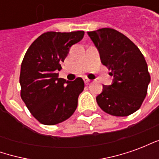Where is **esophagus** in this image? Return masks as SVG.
I'll list each match as a JSON object with an SVG mask.
<instances>
[{"label": "esophagus", "mask_w": 159, "mask_h": 159, "mask_svg": "<svg viewBox=\"0 0 159 159\" xmlns=\"http://www.w3.org/2000/svg\"><path fill=\"white\" fill-rule=\"evenodd\" d=\"M83 80H84V83H86V84H89V83H90V80L89 79V78H87V77H84Z\"/></svg>", "instance_id": "obj_1"}]
</instances>
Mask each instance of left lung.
<instances>
[{"label": "left lung", "instance_id": "obj_1", "mask_svg": "<svg viewBox=\"0 0 159 159\" xmlns=\"http://www.w3.org/2000/svg\"><path fill=\"white\" fill-rule=\"evenodd\" d=\"M100 53L102 65L111 70L112 83L103 85L96 97L99 107L107 113L126 117L135 112L147 93L151 77L140 49L117 30L103 28L89 31Z\"/></svg>", "mask_w": 159, "mask_h": 159}]
</instances>
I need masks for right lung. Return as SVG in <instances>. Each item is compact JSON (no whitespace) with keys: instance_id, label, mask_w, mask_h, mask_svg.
<instances>
[{"instance_id":"1","label":"right lung","mask_w":159,"mask_h":159,"mask_svg":"<svg viewBox=\"0 0 159 159\" xmlns=\"http://www.w3.org/2000/svg\"><path fill=\"white\" fill-rule=\"evenodd\" d=\"M84 31H48L35 40L24 57L19 83L21 98L33 117L45 125L68 119L76 111L84 89L81 77L59 78L61 63L70 47L83 38Z\"/></svg>"}]
</instances>
